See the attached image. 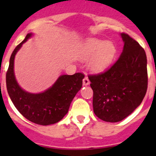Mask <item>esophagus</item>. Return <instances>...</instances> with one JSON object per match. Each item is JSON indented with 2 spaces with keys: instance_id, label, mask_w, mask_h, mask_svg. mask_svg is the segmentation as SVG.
I'll use <instances>...</instances> for the list:
<instances>
[{
  "instance_id": "34e87169",
  "label": "esophagus",
  "mask_w": 156,
  "mask_h": 156,
  "mask_svg": "<svg viewBox=\"0 0 156 156\" xmlns=\"http://www.w3.org/2000/svg\"><path fill=\"white\" fill-rule=\"evenodd\" d=\"M83 84L84 85V86H87V85L90 84V80L88 79L87 76H85L84 79L83 80Z\"/></svg>"
}]
</instances>
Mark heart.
<instances>
[{
	"label": "heart",
	"mask_w": 156,
	"mask_h": 156,
	"mask_svg": "<svg viewBox=\"0 0 156 156\" xmlns=\"http://www.w3.org/2000/svg\"><path fill=\"white\" fill-rule=\"evenodd\" d=\"M116 53V47L111 41L89 38L80 45L79 56L82 59L90 58L88 62L89 69L94 73H101L112 64Z\"/></svg>",
	"instance_id": "1"
}]
</instances>
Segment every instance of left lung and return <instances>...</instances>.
<instances>
[{
	"mask_svg": "<svg viewBox=\"0 0 156 156\" xmlns=\"http://www.w3.org/2000/svg\"><path fill=\"white\" fill-rule=\"evenodd\" d=\"M120 36L124 46L116 62L105 73L88 76L94 112L105 122H119L130 115L142 102L148 88L145 51L128 34Z\"/></svg>",
	"mask_w": 156,
	"mask_h": 156,
	"instance_id": "left-lung-1",
	"label": "left lung"
}]
</instances>
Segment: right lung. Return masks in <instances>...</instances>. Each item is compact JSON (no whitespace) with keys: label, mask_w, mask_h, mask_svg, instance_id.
<instances>
[{"label":"right lung","mask_w":156,"mask_h":156,"mask_svg":"<svg viewBox=\"0 0 156 156\" xmlns=\"http://www.w3.org/2000/svg\"><path fill=\"white\" fill-rule=\"evenodd\" d=\"M33 36L28 34L12 52L6 73V85L11 100L18 111L28 120L43 126L59 122L67 114L72 101L82 87L84 75H62L51 87L38 94L23 90L16 80L14 61L19 50Z\"/></svg>","instance_id":"obj_1"}]
</instances>
